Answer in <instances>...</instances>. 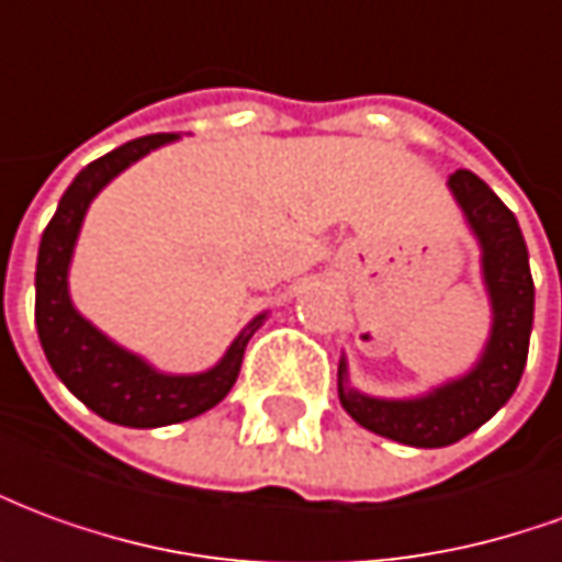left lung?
I'll list each match as a JSON object with an SVG mask.
<instances>
[{
    "mask_svg": "<svg viewBox=\"0 0 562 562\" xmlns=\"http://www.w3.org/2000/svg\"><path fill=\"white\" fill-rule=\"evenodd\" d=\"M457 205L481 245V278L491 296V336L479 363L465 375L445 381L412 400H378L348 384V363H338V400L348 415L375 436L412 445L445 448L487 424L512 400L524 375L532 333L536 288L529 254L517 217L479 175L460 169L448 178Z\"/></svg>",
    "mask_w": 562,
    "mask_h": 562,
    "instance_id": "left-lung-1",
    "label": "left lung"
}]
</instances>
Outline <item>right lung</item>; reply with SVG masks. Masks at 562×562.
<instances>
[{"label": "right lung", "mask_w": 562, "mask_h": 562, "mask_svg": "<svg viewBox=\"0 0 562 562\" xmlns=\"http://www.w3.org/2000/svg\"><path fill=\"white\" fill-rule=\"evenodd\" d=\"M175 138H178L175 133L145 135L114 147L111 154L81 169L59 199L57 214L50 217L38 245L35 326L47 363L90 412L121 427H169L214 408L236 384L250 336L266 321V314H257L226 348L221 363H214L205 372L169 375L154 369L138 353L111 341L71 305L69 266L90 202L111 178H117L135 160H142L145 154L169 145Z\"/></svg>", "instance_id": "right-lung-1"}]
</instances>
